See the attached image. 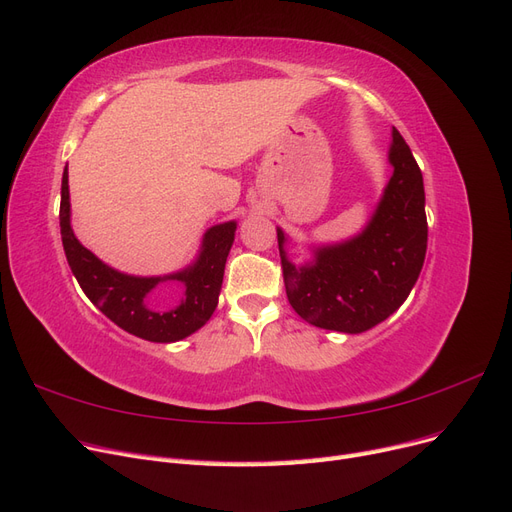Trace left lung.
<instances>
[{
	"mask_svg": "<svg viewBox=\"0 0 512 512\" xmlns=\"http://www.w3.org/2000/svg\"><path fill=\"white\" fill-rule=\"evenodd\" d=\"M393 175L367 226L342 243L314 245V258L294 265L286 232L277 228L284 286L294 312L320 329L363 333L408 299L427 252L423 175L393 128Z\"/></svg>",
	"mask_w": 512,
	"mask_h": 512,
	"instance_id": "8db88e82",
	"label": "left lung"
}]
</instances>
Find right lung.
<instances>
[{"label":"right lung","instance_id":"obj_1","mask_svg":"<svg viewBox=\"0 0 512 512\" xmlns=\"http://www.w3.org/2000/svg\"><path fill=\"white\" fill-rule=\"evenodd\" d=\"M59 226L61 243H64V252L76 282L81 284L89 301L123 331L147 339V342H179V339L205 327L215 307H218L226 258L232 241H235V220L215 224L205 232L203 245H200V252L190 267L158 277L121 273L108 267L106 262H102L76 239L70 224V190L66 168L64 177H61ZM162 281H179L184 286L179 306L160 308L150 297L152 290Z\"/></svg>","mask_w":512,"mask_h":512}]
</instances>
